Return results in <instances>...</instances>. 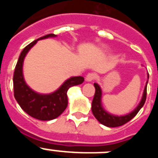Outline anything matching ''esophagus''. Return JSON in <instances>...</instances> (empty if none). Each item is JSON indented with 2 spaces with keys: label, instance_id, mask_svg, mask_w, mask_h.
Returning <instances> with one entry per match:
<instances>
[{
  "label": "esophagus",
  "instance_id": "obj_1",
  "mask_svg": "<svg viewBox=\"0 0 158 158\" xmlns=\"http://www.w3.org/2000/svg\"><path fill=\"white\" fill-rule=\"evenodd\" d=\"M96 74L95 73H88L87 75H86L85 77V81H93L96 78Z\"/></svg>",
  "mask_w": 158,
  "mask_h": 158
}]
</instances>
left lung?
Wrapping results in <instances>:
<instances>
[{"instance_id": "8db88e82", "label": "left lung", "mask_w": 158, "mask_h": 158, "mask_svg": "<svg viewBox=\"0 0 158 158\" xmlns=\"http://www.w3.org/2000/svg\"><path fill=\"white\" fill-rule=\"evenodd\" d=\"M147 78L149 79V73L147 74ZM147 84L148 80L146 83V85H145L142 99L135 109L127 115H116L111 114L104 109L103 105H102V89L98 84L94 83L96 92H95L94 97H93V103H92V111H93V115L100 123L106 127H116L122 126L123 124L127 123L137 115V113L139 112V110L144 105L146 99Z\"/></svg>"}]
</instances>
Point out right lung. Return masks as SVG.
Returning <instances> with one entry per match:
<instances>
[{
  "instance_id": "1",
  "label": "right lung",
  "mask_w": 158,
  "mask_h": 158,
  "mask_svg": "<svg viewBox=\"0 0 158 158\" xmlns=\"http://www.w3.org/2000/svg\"><path fill=\"white\" fill-rule=\"evenodd\" d=\"M57 35L49 34L35 40L22 51L13 76L14 96L22 109L30 116L43 121L51 120L59 116L68 105L67 91L70 87L84 82L83 77H71L64 81L57 90L48 94H42L34 91L26 83L23 77V65L24 58L39 40L56 37Z\"/></svg>"
}]
</instances>
